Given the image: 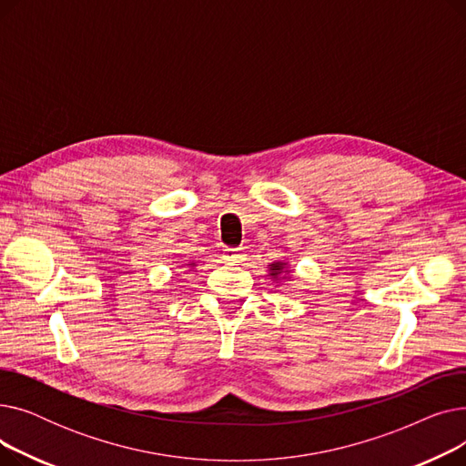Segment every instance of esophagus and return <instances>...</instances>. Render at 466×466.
Returning a JSON list of instances; mask_svg holds the SVG:
<instances>
[{"mask_svg": "<svg viewBox=\"0 0 466 466\" xmlns=\"http://www.w3.org/2000/svg\"><path fill=\"white\" fill-rule=\"evenodd\" d=\"M225 258L234 260V262H241L243 258H246V255H243L241 249H225Z\"/></svg>", "mask_w": 466, "mask_h": 466, "instance_id": "1", "label": "esophagus"}]
</instances>
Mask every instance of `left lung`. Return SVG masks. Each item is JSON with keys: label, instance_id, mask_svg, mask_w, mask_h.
Instances as JSON below:
<instances>
[{"label": "left lung", "instance_id": "8db88e82", "mask_svg": "<svg viewBox=\"0 0 466 466\" xmlns=\"http://www.w3.org/2000/svg\"><path fill=\"white\" fill-rule=\"evenodd\" d=\"M268 268H270V279H274V281H278V279H285V276H289L290 274V270H289V264L287 262H283V260H278V262H272V264H268Z\"/></svg>", "mask_w": 466, "mask_h": 466}]
</instances>
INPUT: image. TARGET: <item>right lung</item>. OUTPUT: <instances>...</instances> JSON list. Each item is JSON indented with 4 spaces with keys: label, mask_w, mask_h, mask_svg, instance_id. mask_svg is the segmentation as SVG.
Listing matches in <instances>:
<instances>
[{
    "label": "right lung",
    "mask_w": 466,
    "mask_h": 466,
    "mask_svg": "<svg viewBox=\"0 0 466 466\" xmlns=\"http://www.w3.org/2000/svg\"><path fill=\"white\" fill-rule=\"evenodd\" d=\"M188 266H190V268H192V266H196V264H194V262H190V264H188Z\"/></svg>",
    "instance_id": "right-lung-1"
}]
</instances>
